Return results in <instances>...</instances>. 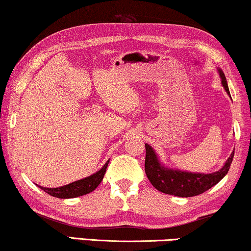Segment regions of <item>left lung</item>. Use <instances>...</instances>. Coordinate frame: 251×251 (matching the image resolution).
<instances>
[{
  "label": "left lung",
  "mask_w": 251,
  "mask_h": 251,
  "mask_svg": "<svg viewBox=\"0 0 251 251\" xmlns=\"http://www.w3.org/2000/svg\"><path fill=\"white\" fill-rule=\"evenodd\" d=\"M222 77V84L229 95L228 85L226 77L222 70H218ZM231 97V95H229ZM146 156H145V173L151 183L157 191L162 193L176 195L181 198H190L202 194L209 188L215 186L223 177L228 173L229 167L234 156V151L226 161L225 166L219 171L212 174H192L186 171L167 169L160 163L155 153L149 144H145Z\"/></svg>",
  "instance_id": "left-lung-1"
}]
</instances>
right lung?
Wrapping results in <instances>:
<instances>
[{
    "mask_svg": "<svg viewBox=\"0 0 251 251\" xmlns=\"http://www.w3.org/2000/svg\"><path fill=\"white\" fill-rule=\"evenodd\" d=\"M108 162L109 160L104 164V167H102L100 170L97 171V173L94 175H91V176L83 178V179L73 181V183L65 185V186L57 187V188H48V187H42V186H40V188L46 192V193L59 199H72V198H76V197H81V195L88 194L94 190H96V187L101 183L102 178H104V175L106 173V168H107Z\"/></svg>",
    "mask_w": 251,
    "mask_h": 251,
    "instance_id": "1",
    "label": "right lung"
}]
</instances>
